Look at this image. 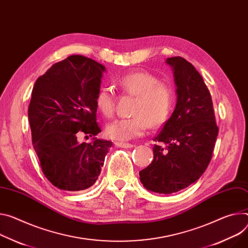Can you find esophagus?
I'll return each mask as SVG.
<instances>
[{
	"label": "esophagus",
	"instance_id": "obj_1",
	"mask_svg": "<svg viewBox=\"0 0 248 248\" xmlns=\"http://www.w3.org/2000/svg\"><path fill=\"white\" fill-rule=\"evenodd\" d=\"M115 144H116V146H118V147H123V148H131V147H133L134 145L133 144H131V143H126V142H115Z\"/></svg>",
	"mask_w": 248,
	"mask_h": 248
}]
</instances>
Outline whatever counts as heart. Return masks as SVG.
Here are the masks:
<instances>
[{"mask_svg": "<svg viewBox=\"0 0 248 248\" xmlns=\"http://www.w3.org/2000/svg\"><path fill=\"white\" fill-rule=\"evenodd\" d=\"M125 94L136 97L130 118L118 119L106 126L107 137L118 141L136 139L151 128L162 125L169 118L174 105V91L170 85L149 72H131L116 80ZM96 107L107 118L115 112L116 100L112 90L102 87L96 96Z\"/></svg>", "mask_w": 248, "mask_h": 248, "instance_id": "heart-1", "label": "heart"}]
</instances>
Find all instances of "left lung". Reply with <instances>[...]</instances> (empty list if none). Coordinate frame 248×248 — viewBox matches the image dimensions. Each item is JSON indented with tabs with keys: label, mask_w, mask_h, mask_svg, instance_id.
Listing matches in <instances>:
<instances>
[{
	"label": "left lung",
	"mask_w": 248,
	"mask_h": 248,
	"mask_svg": "<svg viewBox=\"0 0 248 248\" xmlns=\"http://www.w3.org/2000/svg\"><path fill=\"white\" fill-rule=\"evenodd\" d=\"M176 84L177 103L170 119L153 139V160L140 171V182L152 192L172 194L195 183L212 159L217 137L209 89L183 57L166 59Z\"/></svg>",
	"instance_id": "1"
}]
</instances>
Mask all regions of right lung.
<instances>
[{
	"mask_svg": "<svg viewBox=\"0 0 248 248\" xmlns=\"http://www.w3.org/2000/svg\"><path fill=\"white\" fill-rule=\"evenodd\" d=\"M105 66L82 55L53 64L31 92L29 121L32 145L48 181L64 191L91 187L101 173L111 141L94 138L79 143L80 132L96 137V96Z\"/></svg>",
	"mask_w": 248,
	"mask_h": 248,
	"instance_id": "obj_1",
	"label": "right lung"
}]
</instances>
